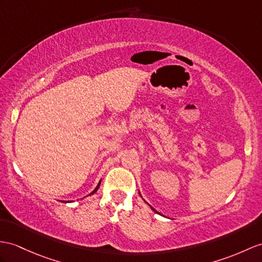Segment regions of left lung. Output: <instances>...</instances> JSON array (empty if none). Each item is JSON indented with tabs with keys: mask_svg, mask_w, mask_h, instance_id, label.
I'll list each match as a JSON object with an SVG mask.
<instances>
[{
	"mask_svg": "<svg viewBox=\"0 0 262 262\" xmlns=\"http://www.w3.org/2000/svg\"><path fill=\"white\" fill-rule=\"evenodd\" d=\"M152 209H153V208H152ZM153 211H156V210H155V209H153ZM156 212H157V211H156Z\"/></svg>",
	"mask_w": 262,
	"mask_h": 262,
	"instance_id": "obj_1",
	"label": "left lung"
}]
</instances>
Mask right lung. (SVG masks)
<instances>
[{"mask_svg":"<svg viewBox=\"0 0 262 262\" xmlns=\"http://www.w3.org/2000/svg\"><path fill=\"white\" fill-rule=\"evenodd\" d=\"M100 183H101V181H100V182H99V184H98V187H97V188H95V189H94V190H93V191H92V192H91V193H90V194H93V193H94V192H95V191H98V189H99V187H100Z\"/></svg>","mask_w":262,"mask_h":262,"instance_id":"right-lung-1","label":"right lung"}]
</instances>
